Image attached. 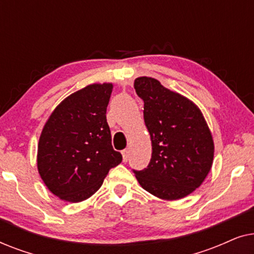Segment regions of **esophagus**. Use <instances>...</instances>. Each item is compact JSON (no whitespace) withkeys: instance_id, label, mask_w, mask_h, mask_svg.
<instances>
[{"instance_id":"1","label":"esophagus","mask_w":254,"mask_h":254,"mask_svg":"<svg viewBox=\"0 0 254 254\" xmlns=\"http://www.w3.org/2000/svg\"><path fill=\"white\" fill-rule=\"evenodd\" d=\"M128 158H129V150H128V149H125V150L123 151V159H124V162H127Z\"/></svg>"}]
</instances>
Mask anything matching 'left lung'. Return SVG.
I'll use <instances>...</instances> for the list:
<instances>
[{
  "label": "left lung",
  "instance_id": "left-lung-1",
  "mask_svg": "<svg viewBox=\"0 0 254 254\" xmlns=\"http://www.w3.org/2000/svg\"><path fill=\"white\" fill-rule=\"evenodd\" d=\"M134 88L144 102L152 147L150 163L142 171L134 170L135 177L142 189L159 199H183L203 183L213 165L209 127L192 100L156 78L137 77Z\"/></svg>",
  "mask_w": 254,
  "mask_h": 254
}]
</instances>
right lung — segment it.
Here are the masks:
<instances>
[{"label":"right lung","instance_id":"1","mask_svg":"<svg viewBox=\"0 0 254 254\" xmlns=\"http://www.w3.org/2000/svg\"><path fill=\"white\" fill-rule=\"evenodd\" d=\"M112 83H95L55 107L38 143V172L54 195L68 202L89 199L123 156L112 147L106 120Z\"/></svg>","mask_w":254,"mask_h":254}]
</instances>
